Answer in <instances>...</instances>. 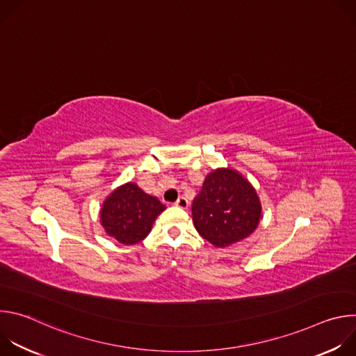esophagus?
Returning <instances> with one entry per match:
<instances>
[{
    "instance_id": "34e87169",
    "label": "esophagus",
    "mask_w": 356,
    "mask_h": 356,
    "mask_svg": "<svg viewBox=\"0 0 356 356\" xmlns=\"http://www.w3.org/2000/svg\"><path fill=\"white\" fill-rule=\"evenodd\" d=\"M175 206L179 209H187L188 207V201L186 197H179V200L175 202Z\"/></svg>"
}]
</instances>
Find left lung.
<instances>
[{
    "mask_svg": "<svg viewBox=\"0 0 356 356\" xmlns=\"http://www.w3.org/2000/svg\"><path fill=\"white\" fill-rule=\"evenodd\" d=\"M197 232L217 248L248 238L259 225L262 204L249 180L238 170L218 168L206 176L193 201Z\"/></svg>",
    "mask_w": 356,
    "mask_h": 356,
    "instance_id": "8db88e82",
    "label": "left lung"
}]
</instances>
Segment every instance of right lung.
<instances>
[{
    "label": "right lung",
    "mask_w": 356,
    "mask_h": 356,
    "mask_svg": "<svg viewBox=\"0 0 356 356\" xmlns=\"http://www.w3.org/2000/svg\"><path fill=\"white\" fill-rule=\"evenodd\" d=\"M165 210L158 197L146 194L136 183L128 181L104 200L99 221L108 236L122 245H135L149 235L155 220Z\"/></svg>",
    "instance_id": "1"
}]
</instances>
